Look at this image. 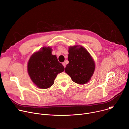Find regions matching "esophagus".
<instances>
[{"mask_svg":"<svg viewBox=\"0 0 129 129\" xmlns=\"http://www.w3.org/2000/svg\"><path fill=\"white\" fill-rule=\"evenodd\" d=\"M62 64H63V65L64 66V68H65V66H66V64H65V62H63V63H62Z\"/></svg>","mask_w":129,"mask_h":129,"instance_id":"obj_1","label":"esophagus"}]
</instances>
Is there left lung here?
Wrapping results in <instances>:
<instances>
[{
	"mask_svg": "<svg viewBox=\"0 0 129 129\" xmlns=\"http://www.w3.org/2000/svg\"><path fill=\"white\" fill-rule=\"evenodd\" d=\"M68 60L65 71L72 80L79 84L89 81L95 69V63L89 53L84 47L77 46L69 48Z\"/></svg>",
	"mask_w": 129,
	"mask_h": 129,
	"instance_id": "8db88e82",
	"label": "left lung"
}]
</instances>
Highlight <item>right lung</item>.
I'll use <instances>...</instances> for the list:
<instances>
[{
	"label": "right lung",
	"instance_id": "add662e5",
	"mask_svg": "<svg viewBox=\"0 0 129 129\" xmlns=\"http://www.w3.org/2000/svg\"><path fill=\"white\" fill-rule=\"evenodd\" d=\"M64 69L56 56L51 54L50 47H43L42 50L33 54L27 65L28 73L31 80L38 87L42 89L51 87L57 75L64 71Z\"/></svg>",
	"mask_w": 129,
	"mask_h": 129
}]
</instances>
